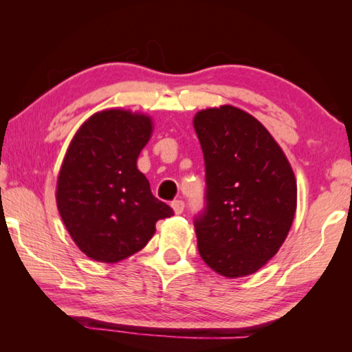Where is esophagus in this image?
Wrapping results in <instances>:
<instances>
[{
	"label": "esophagus",
	"mask_w": 352,
	"mask_h": 352,
	"mask_svg": "<svg viewBox=\"0 0 352 352\" xmlns=\"http://www.w3.org/2000/svg\"><path fill=\"white\" fill-rule=\"evenodd\" d=\"M172 208H174V212L177 213V214H182L183 212H184V203L182 199H175V201H172Z\"/></svg>",
	"instance_id": "esophagus-1"
}]
</instances>
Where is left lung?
<instances>
[{
    "label": "left lung",
    "instance_id": "8db88e82",
    "mask_svg": "<svg viewBox=\"0 0 352 352\" xmlns=\"http://www.w3.org/2000/svg\"><path fill=\"white\" fill-rule=\"evenodd\" d=\"M193 126L206 164V207L193 221L199 256L228 278L257 272L294 222V170L269 131L241 109L201 110Z\"/></svg>",
    "mask_w": 352,
    "mask_h": 352
}]
</instances>
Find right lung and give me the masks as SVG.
I'll list each match as a JSON object with an SVG mask.
<instances>
[{"mask_svg": "<svg viewBox=\"0 0 352 352\" xmlns=\"http://www.w3.org/2000/svg\"><path fill=\"white\" fill-rule=\"evenodd\" d=\"M151 118L102 110L80 126L57 180V208L72 241L104 263L140 251L155 222L174 210L157 199L136 162L151 138Z\"/></svg>", "mask_w": 352, "mask_h": 352, "instance_id": "1", "label": "right lung"}]
</instances>
